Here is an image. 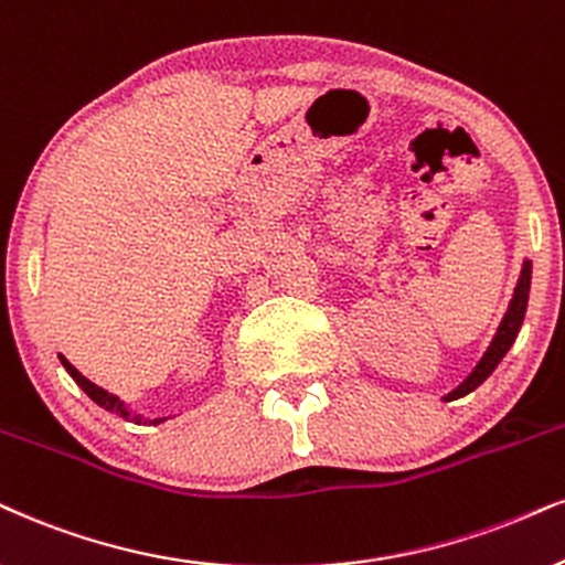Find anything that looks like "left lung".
I'll return each instance as SVG.
<instances>
[{"instance_id": "left-lung-1", "label": "left lung", "mask_w": 565, "mask_h": 565, "mask_svg": "<svg viewBox=\"0 0 565 565\" xmlns=\"http://www.w3.org/2000/svg\"><path fill=\"white\" fill-rule=\"evenodd\" d=\"M529 288H532V262L524 259L519 282H516V288H513V298H511V303H508V311H505L503 322H500V327H498L495 338H492V343L487 345L484 356L477 361V366L471 369L469 377H466L458 387H452L448 395H443L445 403L463 398V395H469L471 390H477L487 377H490L492 372H495V366L500 364V361H503L505 353L511 351L513 340H516L521 324H524L526 303H529Z\"/></svg>"}]
</instances>
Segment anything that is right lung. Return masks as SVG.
Masks as SVG:
<instances>
[{
	"label": "right lung",
	"mask_w": 565,
	"mask_h": 565,
	"mask_svg": "<svg viewBox=\"0 0 565 565\" xmlns=\"http://www.w3.org/2000/svg\"><path fill=\"white\" fill-rule=\"evenodd\" d=\"M60 361H62V366L67 369L70 377H73L75 382H78V387L83 390V393H86L88 398L96 403V406H102L104 411H109V414L122 416V419H128V422H134V424H162V422H167V416H157V419H146L143 414H136V411H130V408H128V403L117 398V395L109 393V390H104V387H99V385H94V382L83 377V374L78 372V369H75L73 364H70V361H67L65 356H62V353H60Z\"/></svg>",
	"instance_id": "obj_1"
}]
</instances>
